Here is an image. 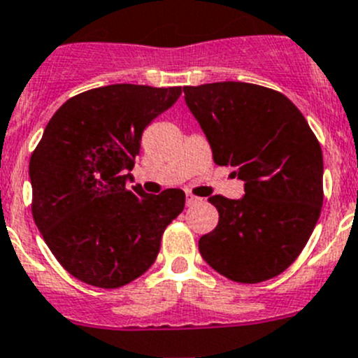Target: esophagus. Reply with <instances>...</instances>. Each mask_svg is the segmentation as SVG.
Masks as SVG:
<instances>
[{"label":"esophagus","instance_id":"obj_1","mask_svg":"<svg viewBox=\"0 0 358 358\" xmlns=\"http://www.w3.org/2000/svg\"><path fill=\"white\" fill-rule=\"evenodd\" d=\"M187 206H196V204H199L201 201V197H197V196H192V194H187Z\"/></svg>","mask_w":358,"mask_h":358}]
</instances>
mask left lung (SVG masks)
<instances>
[{"label":"left lung","mask_w":358,"mask_h":358,"mask_svg":"<svg viewBox=\"0 0 358 358\" xmlns=\"http://www.w3.org/2000/svg\"><path fill=\"white\" fill-rule=\"evenodd\" d=\"M218 166L245 182L241 199L211 196L218 225L199 252L239 283L275 278L306 246L324 203V157L303 113L282 92L245 82L183 87Z\"/></svg>","instance_id":"left-lung-1"}]
</instances>
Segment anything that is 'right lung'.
Here are the masks:
<instances>
[{"label": "right lung", "mask_w": 358, "mask_h": 358, "mask_svg": "<svg viewBox=\"0 0 358 358\" xmlns=\"http://www.w3.org/2000/svg\"><path fill=\"white\" fill-rule=\"evenodd\" d=\"M182 87L113 85L68 99L48 120L29 161L33 218L69 275L117 289L143 275L185 192H143L131 169L145 127L171 108Z\"/></svg>", "instance_id": "add662e5"}]
</instances>
